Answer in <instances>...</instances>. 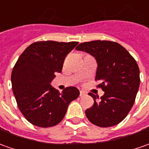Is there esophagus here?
<instances>
[{
    "mask_svg": "<svg viewBox=\"0 0 149 149\" xmlns=\"http://www.w3.org/2000/svg\"><path fill=\"white\" fill-rule=\"evenodd\" d=\"M86 95V93L85 91H80V96L82 97V96H85Z\"/></svg>",
    "mask_w": 149,
    "mask_h": 149,
    "instance_id": "1",
    "label": "esophagus"
}]
</instances>
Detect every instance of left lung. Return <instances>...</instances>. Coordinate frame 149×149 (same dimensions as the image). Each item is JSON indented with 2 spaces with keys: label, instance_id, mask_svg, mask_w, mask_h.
I'll list each match as a JSON object with an SVG mask.
<instances>
[{
  "label": "left lung",
  "instance_id": "1",
  "mask_svg": "<svg viewBox=\"0 0 149 149\" xmlns=\"http://www.w3.org/2000/svg\"><path fill=\"white\" fill-rule=\"evenodd\" d=\"M77 50L87 52L97 61L95 81H101L97 86L104 91L99 102L94 94L91 108L86 110L88 120L100 127L119 124L133 107L139 87V69L134 58L117 42L92 40L81 43Z\"/></svg>",
  "mask_w": 149,
  "mask_h": 149
}]
</instances>
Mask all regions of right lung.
I'll return each instance as SVG.
<instances>
[{
    "label": "right lung",
    "mask_w": 149,
    "mask_h": 149,
    "mask_svg": "<svg viewBox=\"0 0 149 149\" xmlns=\"http://www.w3.org/2000/svg\"><path fill=\"white\" fill-rule=\"evenodd\" d=\"M77 41H36L19 56L11 73L12 89L20 112L32 125L50 127L58 124L68 107L80 95L66 87L62 93L51 86L54 73L61 72L67 54Z\"/></svg>",
    "instance_id": "obj_1"
}]
</instances>
